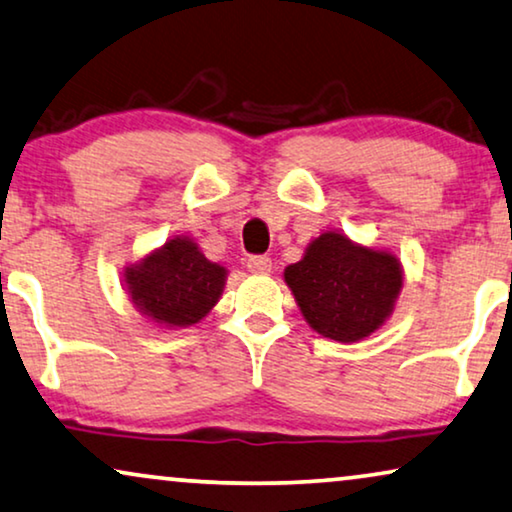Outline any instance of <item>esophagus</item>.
Returning a JSON list of instances; mask_svg holds the SVG:
<instances>
[{"label": "esophagus", "mask_w": 512, "mask_h": 512, "mask_svg": "<svg viewBox=\"0 0 512 512\" xmlns=\"http://www.w3.org/2000/svg\"><path fill=\"white\" fill-rule=\"evenodd\" d=\"M247 268L249 272H254V275H268L272 270V261L268 256H251L247 261Z\"/></svg>", "instance_id": "34e87169"}]
</instances>
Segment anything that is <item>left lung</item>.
<instances>
[{
	"instance_id": "left-lung-1",
	"label": "left lung",
	"mask_w": 512,
	"mask_h": 512,
	"mask_svg": "<svg viewBox=\"0 0 512 512\" xmlns=\"http://www.w3.org/2000/svg\"><path fill=\"white\" fill-rule=\"evenodd\" d=\"M284 282L314 331L335 342H359L394 312L403 265L387 249L363 247L345 233L326 230L284 270Z\"/></svg>"
}]
</instances>
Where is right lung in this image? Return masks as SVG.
<instances>
[{"label": "right lung", "mask_w": 512, "mask_h": 512, "mask_svg": "<svg viewBox=\"0 0 512 512\" xmlns=\"http://www.w3.org/2000/svg\"><path fill=\"white\" fill-rule=\"evenodd\" d=\"M228 270L205 258L191 237H172L123 272L137 312L160 328L200 324L219 303Z\"/></svg>", "instance_id": "right-lung-1"}]
</instances>
